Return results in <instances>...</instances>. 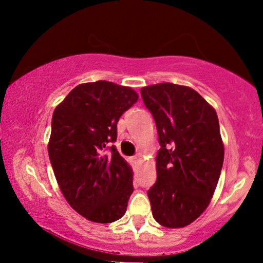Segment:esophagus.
I'll list each match as a JSON object with an SVG mask.
<instances>
[{
    "label": "esophagus",
    "mask_w": 263,
    "mask_h": 263,
    "mask_svg": "<svg viewBox=\"0 0 263 263\" xmlns=\"http://www.w3.org/2000/svg\"><path fill=\"white\" fill-rule=\"evenodd\" d=\"M132 159H134V162H135V163H137L138 161H140V156H135L134 158H132Z\"/></svg>",
    "instance_id": "esophagus-1"
}]
</instances>
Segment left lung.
<instances>
[{"instance_id":"left-lung-1","label":"left lung","mask_w":263,"mask_h":263,"mask_svg":"<svg viewBox=\"0 0 263 263\" xmlns=\"http://www.w3.org/2000/svg\"><path fill=\"white\" fill-rule=\"evenodd\" d=\"M156 121L161 148L148 194L153 218L164 228L192 224L218 185L224 144L216 111L192 87L162 83L141 89Z\"/></svg>"}]
</instances>
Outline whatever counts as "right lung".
<instances>
[{
  "mask_svg": "<svg viewBox=\"0 0 263 263\" xmlns=\"http://www.w3.org/2000/svg\"><path fill=\"white\" fill-rule=\"evenodd\" d=\"M137 100L131 87L99 80L74 87L53 112L48 153L54 176L69 205L90 221L114 222L127 209L134 172L108 146L121 115Z\"/></svg>",
  "mask_w": 263,
  "mask_h": 263,
  "instance_id": "1",
  "label": "right lung"
}]
</instances>
